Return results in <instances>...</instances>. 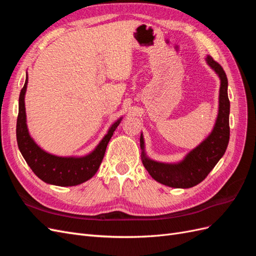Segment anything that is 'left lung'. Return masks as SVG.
Masks as SVG:
<instances>
[{
	"mask_svg": "<svg viewBox=\"0 0 256 256\" xmlns=\"http://www.w3.org/2000/svg\"><path fill=\"white\" fill-rule=\"evenodd\" d=\"M206 62L221 80L219 111L212 134L178 164H162L147 157L144 150L143 134H141V157L145 168L154 180L172 188H191L203 182L222 158L228 144L230 100L228 96V78L221 65L214 60L212 56H208Z\"/></svg>",
	"mask_w": 256,
	"mask_h": 256,
	"instance_id": "1",
	"label": "left lung"
}]
</instances>
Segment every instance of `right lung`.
I'll list each match as a JSON object with an SVG mask.
<instances>
[{"instance_id": "add662e5", "label": "right lung", "mask_w": 256, "mask_h": 256, "mask_svg": "<svg viewBox=\"0 0 256 256\" xmlns=\"http://www.w3.org/2000/svg\"><path fill=\"white\" fill-rule=\"evenodd\" d=\"M28 76L19 96V113L17 118V142L23 158L35 175L44 182L69 187L88 180L96 174L102 164L106 145L118 128L122 118L110 127L96 148L84 157H58L42 150L32 138L26 126L24 95L26 92Z\"/></svg>"}]
</instances>
